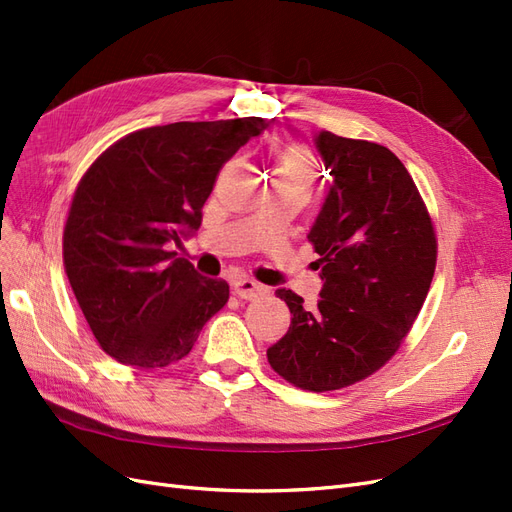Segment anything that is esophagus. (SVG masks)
I'll return each instance as SVG.
<instances>
[{
  "label": "esophagus",
  "instance_id": "obj_1",
  "mask_svg": "<svg viewBox=\"0 0 512 512\" xmlns=\"http://www.w3.org/2000/svg\"><path fill=\"white\" fill-rule=\"evenodd\" d=\"M232 290H235L237 297L245 299V301H252V299H258L262 292H265V286L254 282V280H237L235 284H232Z\"/></svg>",
  "mask_w": 512,
  "mask_h": 512
}]
</instances>
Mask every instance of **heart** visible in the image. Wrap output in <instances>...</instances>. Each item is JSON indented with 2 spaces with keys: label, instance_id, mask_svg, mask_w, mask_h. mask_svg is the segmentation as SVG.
Wrapping results in <instances>:
<instances>
[{
  "label": "heart",
  "instance_id": "heart-1",
  "mask_svg": "<svg viewBox=\"0 0 512 512\" xmlns=\"http://www.w3.org/2000/svg\"><path fill=\"white\" fill-rule=\"evenodd\" d=\"M275 177H288V179H297L307 185H312L316 177V166L309 158V153L303 149H292L282 158L280 168H277Z\"/></svg>",
  "mask_w": 512,
  "mask_h": 512
}]
</instances>
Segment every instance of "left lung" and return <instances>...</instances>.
Instances as JSON below:
<instances>
[{
	"label": "left lung",
	"mask_w": 512,
	"mask_h": 512,
	"mask_svg": "<svg viewBox=\"0 0 512 512\" xmlns=\"http://www.w3.org/2000/svg\"><path fill=\"white\" fill-rule=\"evenodd\" d=\"M333 185L307 239L324 286L314 309L292 290L288 333L267 350L277 376L303 391L346 389L376 374L404 344L438 260L425 200L406 166L378 143L320 132Z\"/></svg>",
	"instance_id": "obj_1"
}]
</instances>
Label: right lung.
<instances>
[{
  "label": "right lung",
  "mask_w": 512,
  "mask_h": 512,
  "mask_svg": "<svg viewBox=\"0 0 512 512\" xmlns=\"http://www.w3.org/2000/svg\"><path fill=\"white\" fill-rule=\"evenodd\" d=\"M265 128L260 117L153 126L119 138L85 170L64 226V267L115 361H181L226 305L228 284L196 273L170 243L200 226L222 166Z\"/></svg>",
  "instance_id": "add662e5"
}]
</instances>
